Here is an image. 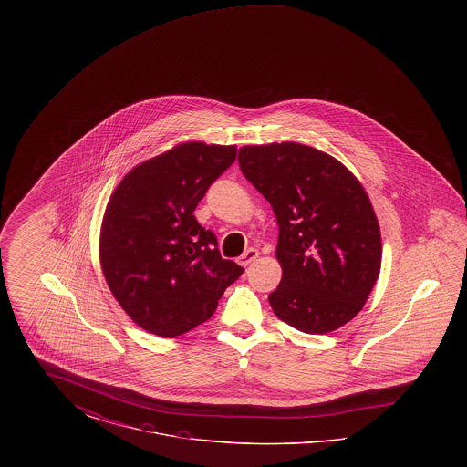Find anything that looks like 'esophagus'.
<instances>
[{
  "instance_id": "34e87169",
  "label": "esophagus",
  "mask_w": 467,
  "mask_h": 467,
  "mask_svg": "<svg viewBox=\"0 0 467 467\" xmlns=\"http://www.w3.org/2000/svg\"><path fill=\"white\" fill-rule=\"evenodd\" d=\"M257 257H259V250H257V248H248L244 255L240 257V265H242V266H248V265H252Z\"/></svg>"
}]
</instances>
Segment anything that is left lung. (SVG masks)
I'll list each match as a JSON object with an SVG mask.
<instances>
[{
    "mask_svg": "<svg viewBox=\"0 0 467 467\" xmlns=\"http://www.w3.org/2000/svg\"><path fill=\"white\" fill-rule=\"evenodd\" d=\"M238 162L280 225L275 315L303 333L339 329L362 310L381 267L379 223L362 183L336 157L296 141L244 145Z\"/></svg>",
    "mask_w": 467,
    "mask_h": 467,
    "instance_id": "obj_1",
    "label": "left lung"
}]
</instances>
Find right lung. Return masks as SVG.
<instances>
[{
  "instance_id": "obj_1",
  "label": "right lung",
  "mask_w": 467,
  "mask_h": 467,
  "mask_svg": "<svg viewBox=\"0 0 467 467\" xmlns=\"http://www.w3.org/2000/svg\"><path fill=\"white\" fill-rule=\"evenodd\" d=\"M236 145L185 141L136 164L119 182L99 231L107 285L136 326L161 337L206 322L244 267L223 259L194 217Z\"/></svg>"
}]
</instances>
